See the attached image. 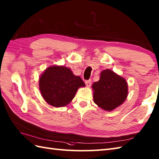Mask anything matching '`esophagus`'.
Masks as SVG:
<instances>
[{
	"instance_id": "obj_1",
	"label": "esophagus",
	"mask_w": 159,
	"mask_h": 159,
	"mask_svg": "<svg viewBox=\"0 0 159 159\" xmlns=\"http://www.w3.org/2000/svg\"><path fill=\"white\" fill-rule=\"evenodd\" d=\"M85 84H86V86H87L88 87H90V86H91V84H92V81H91V80H86V81H85Z\"/></svg>"
}]
</instances>
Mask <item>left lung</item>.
I'll list each match as a JSON object with an SVG mask.
<instances>
[{"mask_svg":"<svg viewBox=\"0 0 159 159\" xmlns=\"http://www.w3.org/2000/svg\"><path fill=\"white\" fill-rule=\"evenodd\" d=\"M92 87L94 102L107 111H111L121 105L128 94L126 80L110 69L103 70L99 81L93 84Z\"/></svg>","mask_w":159,"mask_h":159,"instance_id":"1","label":"left lung"}]
</instances>
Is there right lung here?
<instances>
[{"label": "right lung", "mask_w": 159, "mask_h": 159, "mask_svg": "<svg viewBox=\"0 0 159 159\" xmlns=\"http://www.w3.org/2000/svg\"><path fill=\"white\" fill-rule=\"evenodd\" d=\"M85 84L80 76L64 66L49 67L40 75L39 89L42 97L50 105L63 107L75 97L76 92Z\"/></svg>", "instance_id": "obj_1"}]
</instances>
